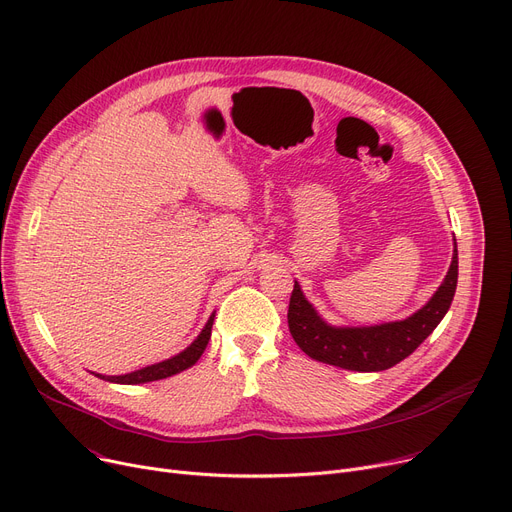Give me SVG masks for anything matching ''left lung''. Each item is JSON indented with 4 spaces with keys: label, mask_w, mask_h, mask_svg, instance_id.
Returning a JSON list of instances; mask_svg holds the SVG:
<instances>
[{
    "label": "left lung",
    "mask_w": 512,
    "mask_h": 512,
    "mask_svg": "<svg viewBox=\"0 0 512 512\" xmlns=\"http://www.w3.org/2000/svg\"><path fill=\"white\" fill-rule=\"evenodd\" d=\"M459 256L457 242L448 273L430 302L413 316L376 326H330L293 285L289 299V333L306 355L316 362L353 372H382L397 366L422 345L448 312L457 291Z\"/></svg>",
    "instance_id": "left-lung-1"
}]
</instances>
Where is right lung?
<instances>
[{"instance_id": "1", "label": "right lung", "mask_w": 512, "mask_h": 512, "mask_svg": "<svg viewBox=\"0 0 512 512\" xmlns=\"http://www.w3.org/2000/svg\"><path fill=\"white\" fill-rule=\"evenodd\" d=\"M213 322H215V314L208 318V322L202 328V333L194 339V343L190 347H186L182 353L173 355L171 359H165V362L146 366L142 370H136V372H130V374H124V376H101V374H95V376H99L107 382H117V384H144V382L163 380V378H169L173 374L184 372V370L192 368L200 359V355L204 353V349L208 345V339H210V330H213Z\"/></svg>"}]
</instances>
